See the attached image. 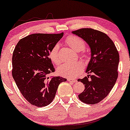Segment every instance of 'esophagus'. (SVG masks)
<instances>
[{
    "mask_svg": "<svg viewBox=\"0 0 130 130\" xmlns=\"http://www.w3.org/2000/svg\"><path fill=\"white\" fill-rule=\"evenodd\" d=\"M67 81L69 82H77V80L75 79H72V78H68Z\"/></svg>",
    "mask_w": 130,
    "mask_h": 130,
    "instance_id": "34e87169",
    "label": "esophagus"
}]
</instances>
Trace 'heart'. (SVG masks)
Listing matches in <instances>:
<instances>
[{
    "label": "heart",
    "instance_id": "b5f03b06",
    "mask_svg": "<svg viewBox=\"0 0 130 130\" xmlns=\"http://www.w3.org/2000/svg\"><path fill=\"white\" fill-rule=\"evenodd\" d=\"M67 44L69 47L77 52L82 51L85 48V43L83 39L79 36L74 35H70L65 40ZM59 48L58 44H55L51 48L49 53V58L52 62L55 65H59L61 63V58L59 55ZM83 59L87 60L88 55L87 53H82ZM83 71V65L79 62L72 63H63L59 66L57 69L58 74L63 77H74L79 74Z\"/></svg>",
    "mask_w": 130,
    "mask_h": 130
}]
</instances>
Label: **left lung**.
<instances>
[{
  "label": "left lung",
  "mask_w": 130,
  "mask_h": 130,
  "mask_svg": "<svg viewBox=\"0 0 130 130\" xmlns=\"http://www.w3.org/2000/svg\"><path fill=\"white\" fill-rule=\"evenodd\" d=\"M72 33L86 41L92 53L87 69L91 74L77 80L85 85L84 91L78 98L85 103L95 105L105 99L116 84L119 54L113 41L101 31L83 28Z\"/></svg>",
  "instance_id": "left-lung-1"
}]
</instances>
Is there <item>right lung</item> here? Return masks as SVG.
I'll return each mask as SVG.
<instances>
[{
    "label": "right lung",
    "instance_id": "obj_1",
    "mask_svg": "<svg viewBox=\"0 0 130 130\" xmlns=\"http://www.w3.org/2000/svg\"><path fill=\"white\" fill-rule=\"evenodd\" d=\"M63 36L59 34H32L18 42L12 57V76L24 98L38 107L47 106L55 97L59 85L67 81L51 77L55 71L49 53Z\"/></svg>",
    "mask_w": 130,
    "mask_h": 130
}]
</instances>
